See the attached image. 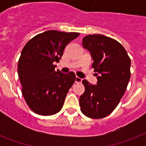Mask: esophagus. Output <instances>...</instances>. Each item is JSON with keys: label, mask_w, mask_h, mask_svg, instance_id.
<instances>
[{"label": "esophagus", "mask_w": 146, "mask_h": 146, "mask_svg": "<svg viewBox=\"0 0 146 146\" xmlns=\"http://www.w3.org/2000/svg\"><path fill=\"white\" fill-rule=\"evenodd\" d=\"M82 80L81 79V78L76 76V80H75V82H76V83H79V82H82Z\"/></svg>", "instance_id": "obj_1"}]
</instances>
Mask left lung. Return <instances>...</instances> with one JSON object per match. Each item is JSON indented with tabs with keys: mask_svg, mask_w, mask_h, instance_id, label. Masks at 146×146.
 Returning <instances> with one entry per match:
<instances>
[{
	"mask_svg": "<svg viewBox=\"0 0 146 146\" xmlns=\"http://www.w3.org/2000/svg\"><path fill=\"white\" fill-rule=\"evenodd\" d=\"M96 72L97 85L82 80L85 92L80 97V110L89 118L109 115L124 95L130 79V58L122 44L103 35H89L82 39Z\"/></svg>",
	"mask_w": 146,
	"mask_h": 146,
	"instance_id": "left-lung-1",
	"label": "left lung"
}]
</instances>
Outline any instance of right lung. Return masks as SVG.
I'll use <instances>...</instances> for the list:
<instances>
[{
    "label": "right lung",
    "mask_w": 146,
    "mask_h": 146,
    "mask_svg": "<svg viewBox=\"0 0 146 146\" xmlns=\"http://www.w3.org/2000/svg\"><path fill=\"white\" fill-rule=\"evenodd\" d=\"M79 35L48 30L35 35L24 46L18 62V76L23 96L33 112L48 116L61 110L76 75L55 71L54 64L59 62L66 44Z\"/></svg>",
    "instance_id": "add662e5"
}]
</instances>
